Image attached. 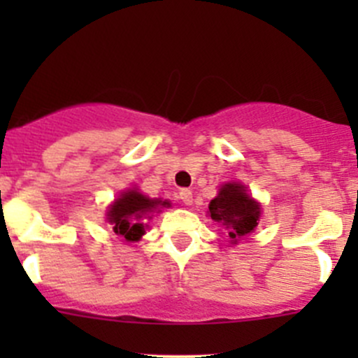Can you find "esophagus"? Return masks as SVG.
I'll return each instance as SVG.
<instances>
[{
	"mask_svg": "<svg viewBox=\"0 0 358 358\" xmlns=\"http://www.w3.org/2000/svg\"><path fill=\"white\" fill-rule=\"evenodd\" d=\"M180 199H182L183 204H192V190L189 189L180 190Z\"/></svg>",
	"mask_w": 358,
	"mask_h": 358,
	"instance_id": "34e87169",
	"label": "esophagus"
}]
</instances>
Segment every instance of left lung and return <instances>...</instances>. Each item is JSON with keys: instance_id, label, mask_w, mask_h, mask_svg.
Returning a JSON list of instances; mask_svg holds the SVG:
<instances>
[{"instance_id": "left-lung-1", "label": "left lung", "mask_w": 358, "mask_h": 358, "mask_svg": "<svg viewBox=\"0 0 358 358\" xmlns=\"http://www.w3.org/2000/svg\"><path fill=\"white\" fill-rule=\"evenodd\" d=\"M211 218L229 229L234 244L255 230L259 220V206L248 196L241 183H227L220 189L218 197L209 202Z\"/></svg>"}]
</instances>
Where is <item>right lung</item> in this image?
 Here are the masks:
<instances>
[{"label":"right lung","instance_id":"obj_1","mask_svg":"<svg viewBox=\"0 0 358 358\" xmlns=\"http://www.w3.org/2000/svg\"><path fill=\"white\" fill-rule=\"evenodd\" d=\"M157 206H169V202L149 199L138 190H128V192L121 194V197L110 206L107 216H109L114 232L124 237L128 243H133L145 234L142 218L157 209Z\"/></svg>","mask_w":358,"mask_h":358}]
</instances>
